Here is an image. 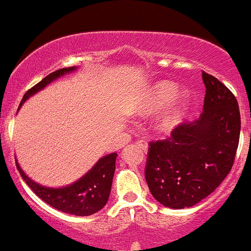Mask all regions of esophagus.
<instances>
[{
  "label": "esophagus",
  "instance_id": "esophagus-1",
  "mask_svg": "<svg viewBox=\"0 0 251 251\" xmlns=\"http://www.w3.org/2000/svg\"><path fill=\"white\" fill-rule=\"evenodd\" d=\"M136 145H138L140 149H143L144 151L148 150V148H149L148 143H146V141H144V140H138V141H136Z\"/></svg>",
  "mask_w": 251,
  "mask_h": 251
}]
</instances>
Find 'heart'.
<instances>
[{"label": "heart", "instance_id": "obj_1", "mask_svg": "<svg viewBox=\"0 0 251 251\" xmlns=\"http://www.w3.org/2000/svg\"><path fill=\"white\" fill-rule=\"evenodd\" d=\"M192 100L189 89H179L173 81L160 80L143 94L133 108L136 117L146 118L166 106L155 121V130L160 135H171L184 121Z\"/></svg>", "mask_w": 251, "mask_h": 251}]
</instances>
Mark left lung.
I'll return each instance as SVG.
<instances>
[{
    "mask_svg": "<svg viewBox=\"0 0 251 251\" xmlns=\"http://www.w3.org/2000/svg\"><path fill=\"white\" fill-rule=\"evenodd\" d=\"M206 94L199 120L182 123L170 139L150 143L145 178L152 197L170 209L197 205L223 182L239 143L237 99L202 72Z\"/></svg>",
    "mask_w": 251,
    "mask_h": 251,
    "instance_id": "left-lung-1",
    "label": "left lung"
}]
</instances>
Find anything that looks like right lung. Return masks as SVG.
<instances>
[{
  "label": "right lung",
  "mask_w": 251,
  "mask_h": 251,
  "mask_svg": "<svg viewBox=\"0 0 251 251\" xmlns=\"http://www.w3.org/2000/svg\"><path fill=\"white\" fill-rule=\"evenodd\" d=\"M76 69L78 67H68V68L58 69L45 76L40 83L26 91L25 95L22 99L19 108L29 98L46 88L52 81L66 74L75 72ZM116 158H117L116 152L102 156L83 177L76 179L72 184L58 188L45 187V185L39 184L25 175L17 160L16 165L26 184L46 204L69 215L90 216L100 211L107 204L111 187H112L113 175L116 171Z\"/></svg>",
  "instance_id": "right-lung-1"
}]
</instances>
